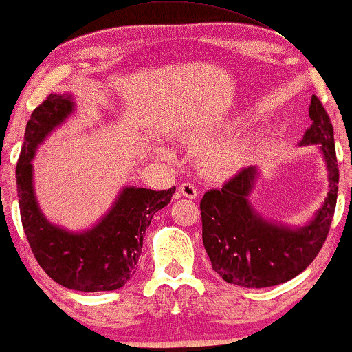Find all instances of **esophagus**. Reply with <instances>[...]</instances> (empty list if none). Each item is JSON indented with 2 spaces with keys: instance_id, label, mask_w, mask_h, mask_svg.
<instances>
[{
  "instance_id": "34e87169",
  "label": "esophagus",
  "mask_w": 352,
  "mask_h": 352,
  "mask_svg": "<svg viewBox=\"0 0 352 352\" xmlns=\"http://www.w3.org/2000/svg\"><path fill=\"white\" fill-rule=\"evenodd\" d=\"M180 194L188 199H195L199 195V190L192 183H183L180 184Z\"/></svg>"
}]
</instances>
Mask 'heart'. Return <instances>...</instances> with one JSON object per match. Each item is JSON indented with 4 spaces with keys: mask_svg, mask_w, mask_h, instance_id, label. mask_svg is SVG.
<instances>
[{
    "mask_svg": "<svg viewBox=\"0 0 352 352\" xmlns=\"http://www.w3.org/2000/svg\"><path fill=\"white\" fill-rule=\"evenodd\" d=\"M233 129V124H228L219 130H211V132L197 135L190 140L192 146H205L210 144L214 140H217L220 135L226 130ZM247 144L245 142H231L212 148V151L201 155L200 164L205 174L212 178V180H226V178L236 175L241 170L243 162L247 157Z\"/></svg>",
    "mask_w": 352,
    "mask_h": 352,
    "instance_id": "obj_1",
    "label": "heart"
}]
</instances>
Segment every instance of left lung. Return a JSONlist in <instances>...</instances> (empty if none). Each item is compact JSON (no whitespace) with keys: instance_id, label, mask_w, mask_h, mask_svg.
I'll return each instance as SVG.
<instances>
[{"instance_id":"left-lung-1","label":"left lung","mask_w":352,"mask_h":352,"mask_svg":"<svg viewBox=\"0 0 352 352\" xmlns=\"http://www.w3.org/2000/svg\"><path fill=\"white\" fill-rule=\"evenodd\" d=\"M312 119L302 144H320L323 151L329 192L307 226L292 230L262 219L248 204L258 172L247 168L211 189L200 201L201 237L212 270L226 283L242 287H270L300 275L317 258L329 233L338 192V166L333 129L320 99L312 96Z\"/></svg>"}]
</instances>
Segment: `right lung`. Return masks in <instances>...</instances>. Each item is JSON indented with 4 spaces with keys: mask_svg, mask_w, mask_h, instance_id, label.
<instances>
[{
    "mask_svg": "<svg viewBox=\"0 0 352 352\" xmlns=\"http://www.w3.org/2000/svg\"><path fill=\"white\" fill-rule=\"evenodd\" d=\"M73 111L69 94H50L28 121L16 164L21 223L35 259L63 287L102 292L122 287L138 269L142 236L153 214L169 204L175 186L164 190L126 188L110 212L85 233L51 225L40 212L32 188L35 148Z\"/></svg>",
    "mask_w": 352,
    "mask_h": 352,
    "instance_id": "1",
    "label": "right lung"
}]
</instances>
